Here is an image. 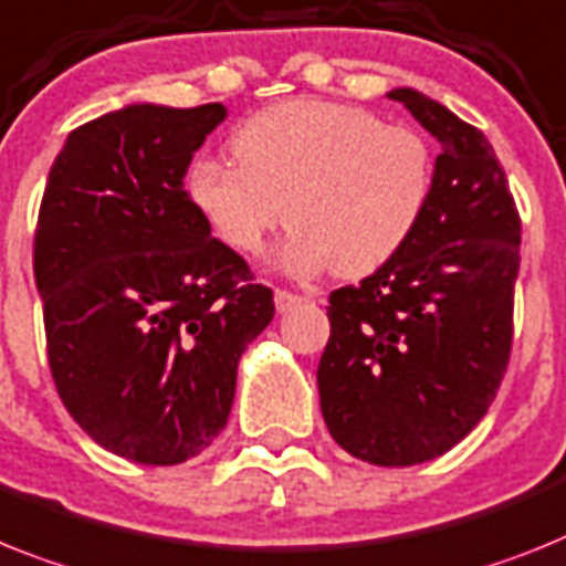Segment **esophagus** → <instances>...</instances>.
<instances>
[{
  "label": "esophagus",
  "instance_id": "34e87169",
  "mask_svg": "<svg viewBox=\"0 0 566 566\" xmlns=\"http://www.w3.org/2000/svg\"><path fill=\"white\" fill-rule=\"evenodd\" d=\"M273 298H275V311H279V313L293 311V307L305 302V298L298 296V293H291V291H275Z\"/></svg>",
  "mask_w": 566,
  "mask_h": 566
}]
</instances>
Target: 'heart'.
Masks as SVG:
<instances>
[{"label": "heart", "instance_id": "heart-1", "mask_svg": "<svg viewBox=\"0 0 566 566\" xmlns=\"http://www.w3.org/2000/svg\"><path fill=\"white\" fill-rule=\"evenodd\" d=\"M232 155L239 165L189 164V201L239 253H259L287 212L279 261L298 275L374 273L415 239L434 195V151L420 132L336 99L261 108L235 129Z\"/></svg>", "mask_w": 566, "mask_h": 566}]
</instances>
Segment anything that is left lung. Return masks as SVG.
Listing matches in <instances>:
<instances>
[{
    "mask_svg": "<svg viewBox=\"0 0 566 566\" xmlns=\"http://www.w3.org/2000/svg\"><path fill=\"white\" fill-rule=\"evenodd\" d=\"M437 137L434 195L397 259L331 293L327 431L374 467L440 458L483 420L512 350L521 218L495 149L437 99L394 88Z\"/></svg>",
    "mask_w": 566,
    "mask_h": 566,
    "instance_id": "left-lung-1",
    "label": "left lung"
}]
</instances>
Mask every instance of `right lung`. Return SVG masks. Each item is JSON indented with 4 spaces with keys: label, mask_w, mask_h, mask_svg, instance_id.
<instances>
[{
    "label": "right lung",
    "mask_w": 566,
    "mask_h": 566,
    "mask_svg": "<svg viewBox=\"0 0 566 566\" xmlns=\"http://www.w3.org/2000/svg\"><path fill=\"white\" fill-rule=\"evenodd\" d=\"M221 103H132L74 129L33 235L60 400L108 452L175 467L221 434L273 291L212 239L184 178Z\"/></svg>",
    "instance_id": "add662e5"
}]
</instances>
